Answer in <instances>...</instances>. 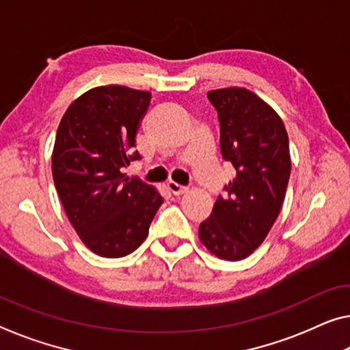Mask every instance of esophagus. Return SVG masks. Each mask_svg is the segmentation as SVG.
I'll use <instances>...</instances> for the list:
<instances>
[{
	"label": "esophagus",
	"mask_w": 350,
	"mask_h": 350,
	"mask_svg": "<svg viewBox=\"0 0 350 350\" xmlns=\"http://www.w3.org/2000/svg\"><path fill=\"white\" fill-rule=\"evenodd\" d=\"M167 189H169L172 193H174V196H183V193L187 192V187L176 185V183H174V181H169V183H167Z\"/></svg>",
	"instance_id": "obj_1"
}]
</instances>
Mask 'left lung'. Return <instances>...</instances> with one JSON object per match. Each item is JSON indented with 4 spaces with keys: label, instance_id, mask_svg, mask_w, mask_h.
<instances>
[{
    "label": "left lung",
    "instance_id": "8db88e82",
    "mask_svg": "<svg viewBox=\"0 0 350 350\" xmlns=\"http://www.w3.org/2000/svg\"><path fill=\"white\" fill-rule=\"evenodd\" d=\"M208 98L220 122V153L236 175L198 238L220 260L239 261L261 245L280 214L291 174L288 133L280 116L249 89L211 90Z\"/></svg>",
    "mask_w": 350,
    "mask_h": 350
}]
</instances>
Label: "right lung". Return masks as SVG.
Wrapping results in <instances>:
<instances>
[{"label":"right lung","mask_w":350,"mask_h":350,"mask_svg":"<svg viewBox=\"0 0 350 350\" xmlns=\"http://www.w3.org/2000/svg\"><path fill=\"white\" fill-rule=\"evenodd\" d=\"M150 100L145 90L100 85L78 96L59 123L53 180L79 239L100 256L136 250L163 203L153 186L123 174L141 158L136 133Z\"/></svg>","instance_id":"1"}]
</instances>
